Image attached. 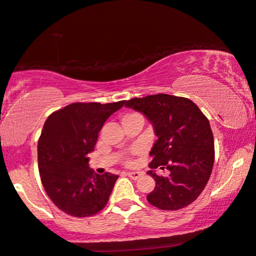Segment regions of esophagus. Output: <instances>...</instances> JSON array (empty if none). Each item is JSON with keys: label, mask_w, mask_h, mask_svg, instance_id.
<instances>
[{"label": "esophagus", "mask_w": 256, "mask_h": 256, "mask_svg": "<svg viewBox=\"0 0 256 256\" xmlns=\"http://www.w3.org/2000/svg\"><path fill=\"white\" fill-rule=\"evenodd\" d=\"M142 174H144L142 172L134 171V172H128L126 176L131 178V179H133V180H136V179H139L140 176H142Z\"/></svg>", "instance_id": "1"}]
</instances>
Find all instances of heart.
Segmentation results:
<instances>
[{
	"label": "heart",
	"mask_w": 256,
	"mask_h": 256,
	"mask_svg": "<svg viewBox=\"0 0 256 256\" xmlns=\"http://www.w3.org/2000/svg\"><path fill=\"white\" fill-rule=\"evenodd\" d=\"M126 116H128V115H126Z\"/></svg>",
	"instance_id": "obj_1"
}]
</instances>
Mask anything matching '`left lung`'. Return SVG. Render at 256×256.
Masks as SVG:
<instances>
[{"instance_id":"obj_1","label":"left lung","mask_w":256,"mask_h":256,"mask_svg":"<svg viewBox=\"0 0 256 256\" xmlns=\"http://www.w3.org/2000/svg\"><path fill=\"white\" fill-rule=\"evenodd\" d=\"M125 107L142 112L152 124L156 142L149 155V176L156 186L147 196L150 204L176 210L192 204L204 190L214 164V139L206 116L192 100L170 94H154L125 101ZM169 170L168 177L152 172Z\"/></svg>"}]
</instances>
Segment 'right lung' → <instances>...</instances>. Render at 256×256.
Listing matches in <instances>:
<instances>
[{"label": "right lung", "instance_id": "obj_1", "mask_svg": "<svg viewBox=\"0 0 256 256\" xmlns=\"http://www.w3.org/2000/svg\"><path fill=\"white\" fill-rule=\"evenodd\" d=\"M124 102H75L52 112L44 123L38 144L40 181L62 212L85 218L106 206L118 176L94 173L88 155L104 122Z\"/></svg>", "mask_w": 256, "mask_h": 256}]
</instances>
